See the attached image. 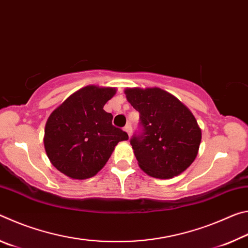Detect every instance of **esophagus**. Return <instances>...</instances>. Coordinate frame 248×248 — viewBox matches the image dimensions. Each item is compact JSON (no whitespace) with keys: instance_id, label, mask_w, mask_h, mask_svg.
Listing matches in <instances>:
<instances>
[{"instance_id":"1","label":"esophagus","mask_w":248,"mask_h":248,"mask_svg":"<svg viewBox=\"0 0 248 248\" xmlns=\"http://www.w3.org/2000/svg\"><path fill=\"white\" fill-rule=\"evenodd\" d=\"M124 131L128 133V136H129V137H131V134H132V128H131V124H128L127 125H125V127H124Z\"/></svg>"}]
</instances>
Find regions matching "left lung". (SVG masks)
<instances>
[{
	"instance_id": "8db88e82",
	"label": "left lung",
	"mask_w": 248,
	"mask_h": 248,
	"mask_svg": "<svg viewBox=\"0 0 248 248\" xmlns=\"http://www.w3.org/2000/svg\"><path fill=\"white\" fill-rule=\"evenodd\" d=\"M124 94L140 112L143 127V132L130 141L140 169L158 179L182 174L195 161L201 142V129L192 112L159 87H132Z\"/></svg>"
}]
</instances>
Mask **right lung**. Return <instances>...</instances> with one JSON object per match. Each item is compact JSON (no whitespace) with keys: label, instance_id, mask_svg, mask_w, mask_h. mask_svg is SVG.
Masks as SVG:
<instances>
[{"label":"right lung","instance_id":"right-lung-1","mask_svg":"<svg viewBox=\"0 0 248 248\" xmlns=\"http://www.w3.org/2000/svg\"><path fill=\"white\" fill-rule=\"evenodd\" d=\"M115 87L87 85L70 95L49 116L44 144L56 169L72 179H87L103 169L118 142L128 140L112 125L104 106L114 97Z\"/></svg>","mask_w":248,"mask_h":248}]
</instances>
